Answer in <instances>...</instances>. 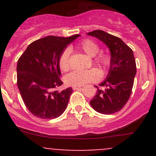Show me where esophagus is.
<instances>
[{
    "instance_id": "1",
    "label": "esophagus",
    "mask_w": 156,
    "mask_h": 156,
    "mask_svg": "<svg viewBox=\"0 0 156 156\" xmlns=\"http://www.w3.org/2000/svg\"><path fill=\"white\" fill-rule=\"evenodd\" d=\"M81 86H74V87H72V89L74 90H79L81 89Z\"/></svg>"
}]
</instances>
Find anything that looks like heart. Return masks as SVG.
Instances as JSON below:
<instances>
[{
  "label": "heart",
  "instance_id": "heart-1",
  "mask_svg": "<svg viewBox=\"0 0 156 156\" xmlns=\"http://www.w3.org/2000/svg\"><path fill=\"white\" fill-rule=\"evenodd\" d=\"M78 48L90 57H94L100 51V47L96 42L90 39H84L78 44ZM70 50L65 49L61 53L59 59V68L63 72H66L70 68ZM94 62L103 69H106L110 66L111 59L106 53H100L94 59ZM101 78L100 71L97 69L87 70H75L66 76L65 81L70 86H82L90 82H96Z\"/></svg>",
  "mask_w": 156,
  "mask_h": 156
}]
</instances>
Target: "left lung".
<instances>
[{
    "label": "left lung",
    "mask_w": 156,
    "mask_h": 156,
    "mask_svg": "<svg viewBox=\"0 0 156 156\" xmlns=\"http://www.w3.org/2000/svg\"><path fill=\"white\" fill-rule=\"evenodd\" d=\"M87 34L103 41L111 53L108 74L106 80L100 84L106 89L103 90L95 86L98 90L90 103L97 112L114 114L125 106L131 94L136 72L133 50L121 38L102 30H95Z\"/></svg>",
    "instance_id": "1"
}]
</instances>
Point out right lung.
I'll list each match as a JSON object with an SVG mask.
<instances>
[{
	"label": "right lung",
	"instance_id": "1",
	"mask_svg": "<svg viewBox=\"0 0 156 156\" xmlns=\"http://www.w3.org/2000/svg\"><path fill=\"white\" fill-rule=\"evenodd\" d=\"M48 36L31 43L17 62V86L25 105L42 119L60 116L68 105L72 88L62 91L59 59L67 45L79 37Z\"/></svg>",
	"mask_w": 156,
	"mask_h": 156
}]
</instances>
